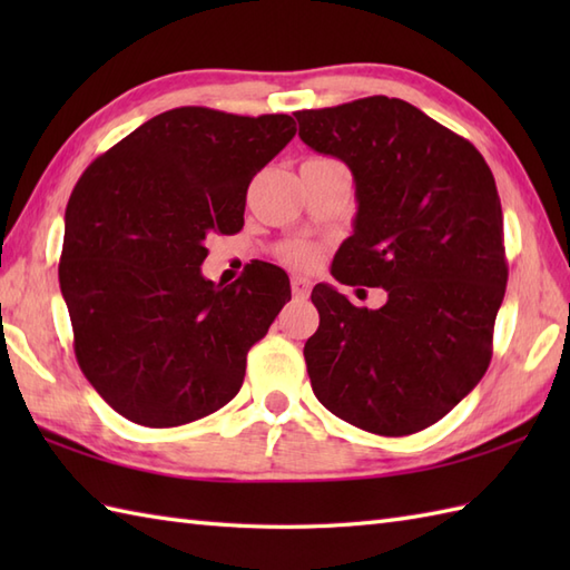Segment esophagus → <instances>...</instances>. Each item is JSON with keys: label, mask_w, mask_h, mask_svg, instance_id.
<instances>
[{"label": "esophagus", "mask_w": 570, "mask_h": 570, "mask_svg": "<svg viewBox=\"0 0 570 570\" xmlns=\"http://www.w3.org/2000/svg\"><path fill=\"white\" fill-rule=\"evenodd\" d=\"M292 292H294L296 298H306L311 294V278L294 274L292 276Z\"/></svg>", "instance_id": "esophagus-1"}]
</instances>
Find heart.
<instances>
[{
	"label": "heart",
	"mask_w": 570,
	"mask_h": 570,
	"mask_svg": "<svg viewBox=\"0 0 570 570\" xmlns=\"http://www.w3.org/2000/svg\"><path fill=\"white\" fill-rule=\"evenodd\" d=\"M286 259L296 266H313L318 259V249L313 245H296L286 249Z\"/></svg>",
	"instance_id": "obj_1"
}]
</instances>
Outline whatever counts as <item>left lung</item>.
<instances>
[{
    "instance_id": "1",
    "label": "left lung",
    "mask_w": 570,
    "mask_h": 570,
    "mask_svg": "<svg viewBox=\"0 0 570 570\" xmlns=\"http://www.w3.org/2000/svg\"><path fill=\"white\" fill-rule=\"evenodd\" d=\"M294 115L304 144L355 178V233L333 276L386 292L370 311L328 284L313 288L321 325L304 347L313 394L362 431L429 429L492 360L510 276L494 176L468 139L404 100L372 95Z\"/></svg>"
}]
</instances>
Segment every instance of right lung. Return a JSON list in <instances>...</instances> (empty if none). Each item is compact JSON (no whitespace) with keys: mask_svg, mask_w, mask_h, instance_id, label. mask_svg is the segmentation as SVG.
Listing matches in <instances>:
<instances>
[{"mask_svg":"<svg viewBox=\"0 0 570 570\" xmlns=\"http://www.w3.org/2000/svg\"><path fill=\"white\" fill-rule=\"evenodd\" d=\"M294 135L288 115L176 107L85 168L58 282L78 365L117 414L171 429L239 392L292 286L266 262L215 286L200 274L205 239L239 233L252 178Z\"/></svg>","mask_w":570,"mask_h":570,"instance_id":"1","label":"right lung"}]
</instances>
